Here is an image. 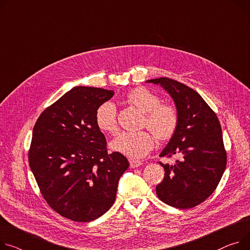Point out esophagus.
<instances>
[{"mask_svg": "<svg viewBox=\"0 0 250 250\" xmlns=\"http://www.w3.org/2000/svg\"><path fill=\"white\" fill-rule=\"evenodd\" d=\"M129 163H130V167L131 168H136V167H139L143 164L142 161H138V160H134V159H130L129 160Z\"/></svg>", "mask_w": 250, "mask_h": 250, "instance_id": "1", "label": "esophagus"}]
</instances>
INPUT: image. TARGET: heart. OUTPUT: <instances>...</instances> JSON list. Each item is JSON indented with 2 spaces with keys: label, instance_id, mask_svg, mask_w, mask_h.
<instances>
[{
  "label": "heart",
  "instance_id": "obj_1",
  "mask_svg": "<svg viewBox=\"0 0 250 250\" xmlns=\"http://www.w3.org/2000/svg\"><path fill=\"white\" fill-rule=\"evenodd\" d=\"M126 99L144 113L145 117L142 126L154 132L159 140H169L174 135L179 123L178 111L174 105L160 103L161 100L158 95L143 87L131 90L127 94ZM95 122L102 132L109 135H116L119 127L115 105L111 102L101 104L96 110ZM151 132L149 130L123 132L112 141L111 147L114 151L127 157L143 158L155 144V133Z\"/></svg>",
  "mask_w": 250,
  "mask_h": 250
}]
</instances>
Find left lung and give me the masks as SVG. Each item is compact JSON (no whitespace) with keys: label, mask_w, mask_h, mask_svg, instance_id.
I'll list each match as a JSON object with an SVG mask.
<instances>
[{"label":"left lung","mask_w":250,"mask_h":250,"mask_svg":"<svg viewBox=\"0 0 250 250\" xmlns=\"http://www.w3.org/2000/svg\"><path fill=\"white\" fill-rule=\"evenodd\" d=\"M160 84L174 100L179 123L160 157H178L163 164L165 175L156 186L164 203L180 209L195 207L216 189L226 167V150L215 112L193 89L167 77L148 80Z\"/></svg>","instance_id":"8db88e82"}]
</instances>
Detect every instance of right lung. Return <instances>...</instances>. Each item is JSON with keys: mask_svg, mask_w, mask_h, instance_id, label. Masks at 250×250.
I'll use <instances>...</instances> for the list:
<instances>
[{"mask_svg": "<svg viewBox=\"0 0 250 250\" xmlns=\"http://www.w3.org/2000/svg\"><path fill=\"white\" fill-rule=\"evenodd\" d=\"M113 95L102 88L74 87L41 113L33 129L28 157L41 194L73 221L89 222L106 213L129 167L121 153L109 154L95 122L96 110Z\"/></svg>", "mask_w": 250, "mask_h": 250, "instance_id": "add662e5", "label": "right lung"}]
</instances>
